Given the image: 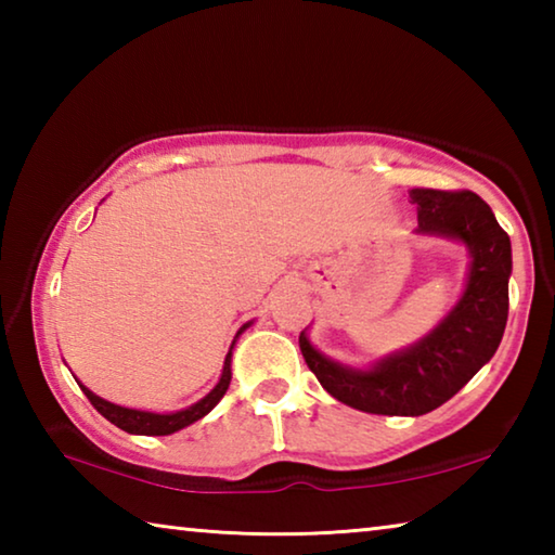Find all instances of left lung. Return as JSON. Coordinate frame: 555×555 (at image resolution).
I'll use <instances>...</instances> for the list:
<instances>
[{
    "instance_id": "1",
    "label": "left lung",
    "mask_w": 555,
    "mask_h": 555,
    "mask_svg": "<svg viewBox=\"0 0 555 555\" xmlns=\"http://www.w3.org/2000/svg\"><path fill=\"white\" fill-rule=\"evenodd\" d=\"M409 195L418 208L416 234L457 240L469 251L467 284L453 311L370 370L318 352L306 331L298 337L306 364L331 397L379 416H424L455 397L492 360L509 315L512 242L490 205L473 191L413 188Z\"/></svg>"
}]
</instances>
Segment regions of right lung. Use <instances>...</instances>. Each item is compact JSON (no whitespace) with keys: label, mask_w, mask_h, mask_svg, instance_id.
<instances>
[{"label":"right lung","mask_w":555,"mask_h":555,"mask_svg":"<svg viewBox=\"0 0 555 555\" xmlns=\"http://www.w3.org/2000/svg\"><path fill=\"white\" fill-rule=\"evenodd\" d=\"M251 323L242 325L237 337L247 331ZM237 337L232 340V347L234 343H237ZM232 347L228 357H224V367H222V374H220V382L215 384L210 393H205V397L201 401H195L193 406L188 409H181V411H173V413H154V411H139V409H127V406H117V403L112 401H105L102 397H98V393H92L88 387L80 389L86 397L90 399L92 406H95L102 416H105L109 424H115L117 428L127 430V434H134V436H171L176 434V430H181L185 426L195 424V421H201L205 413H210L215 406H218V401L224 397V391H228L230 387V379H232Z\"/></svg>","instance_id":"add662e5"}]
</instances>
